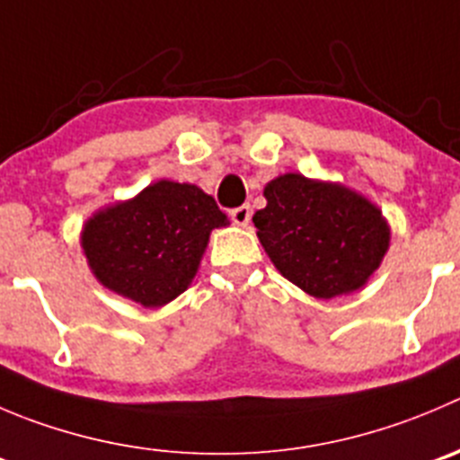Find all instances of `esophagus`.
<instances>
[{
  "instance_id": "1",
  "label": "esophagus",
  "mask_w": 460,
  "mask_h": 460,
  "mask_svg": "<svg viewBox=\"0 0 460 460\" xmlns=\"http://www.w3.org/2000/svg\"><path fill=\"white\" fill-rule=\"evenodd\" d=\"M230 218H233L234 226H242L246 227L251 223V205H242V208H234L230 212Z\"/></svg>"
}]
</instances>
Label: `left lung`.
Returning <instances> with one entry per match:
<instances>
[{"label": "left lung", "mask_w": 460, "mask_h": 460, "mask_svg": "<svg viewBox=\"0 0 460 460\" xmlns=\"http://www.w3.org/2000/svg\"><path fill=\"white\" fill-rule=\"evenodd\" d=\"M252 223L275 269L314 298L358 291L391 243L382 209L336 182L284 173L264 187Z\"/></svg>", "instance_id": "1"}]
</instances>
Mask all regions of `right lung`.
Masks as SVG:
<instances>
[{
    "label": "right lung",
    "instance_id": "obj_1",
    "mask_svg": "<svg viewBox=\"0 0 460 460\" xmlns=\"http://www.w3.org/2000/svg\"><path fill=\"white\" fill-rule=\"evenodd\" d=\"M223 226L227 217L200 187L157 181L92 214L81 246L103 287L142 307H162L190 287L209 233Z\"/></svg>",
    "mask_w": 460,
    "mask_h": 460
}]
</instances>
